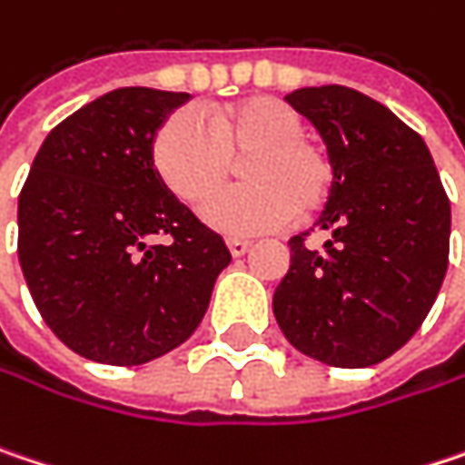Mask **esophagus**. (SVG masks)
<instances>
[{
    "instance_id": "34e87169",
    "label": "esophagus",
    "mask_w": 465,
    "mask_h": 465,
    "mask_svg": "<svg viewBox=\"0 0 465 465\" xmlns=\"http://www.w3.org/2000/svg\"><path fill=\"white\" fill-rule=\"evenodd\" d=\"M226 244H229V250H232L233 258H242L250 247H252V242L250 239H239V236H232V239H226Z\"/></svg>"
}]
</instances>
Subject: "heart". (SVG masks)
<instances>
[{
  "mask_svg": "<svg viewBox=\"0 0 465 465\" xmlns=\"http://www.w3.org/2000/svg\"><path fill=\"white\" fill-rule=\"evenodd\" d=\"M248 159L251 183L215 194L202 218L215 232L244 236L282 229L295 213L324 207L335 170L327 151L306 138L303 116L279 98H247L213 114V130L193 111H175L153 135L151 159L164 186L199 204L231 174L232 158Z\"/></svg>",
  "mask_w": 465,
  "mask_h": 465,
  "instance_id": "obj_1",
  "label": "heart"
}]
</instances>
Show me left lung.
<instances>
[{"label":"left lung","instance_id":"8db88e82","mask_svg":"<svg viewBox=\"0 0 465 465\" xmlns=\"http://www.w3.org/2000/svg\"><path fill=\"white\" fill-rule=\"evenodd\" d=\"M287 104L322 135L335 170L314 223L292 236L274 292L284 338L332 367H372L418 332L442 287L450 202L423 138L394 111L341 84L301 87Z\"/></svg>","mask_w":465,"mask_h":465}]
</instances>
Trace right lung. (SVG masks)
Returning <instances> with one entry per match:
<instances>
[{"instance_id": "1", "label": "right lung", "mask_w": 465, "mask_h": 465, "mask_svg": "<svg viewBox=\"0 0 465 465\" xmlns=\"http://www.w3.org/2000/svg\"><path fill=\"white\" fill-rule=\"evenodd\" d=\"M189 93L119 87L64 119L18 199V258L50 330L79 357L133 367L186 343L232 263L159 178L151 146ZM167 232L171 242L153 239Z\"/></svg>"}]
</instances>
